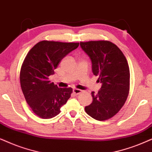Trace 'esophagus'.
I'll list each match as a JSON object with an SVG mask.
<instances>
[{
  "mask_svg": "<svg viewBox=\"0 0 152 152\" xmlns=\"http://www.w3.org/2000/svg\"><path fill=\"white\" fill-rule=\"evenodd\" d=\"M73 93H74L75 95H78V94H80V93H82V90L75 88V89L73 90Z\"/></svg>",
  "mask_w": 152,
  "mask_h": 152,
  "instance_id": "obj_1",
  "label": "esophagus"
}]
</instances>
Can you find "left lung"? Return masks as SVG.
<instances>
[{
    "label": "left lung",
    "mask_w": 152,
    "mask_h": 152,
    "mask_svg": "<svg viewBox=\"0 0 152 152\" xmlns=\"http://www.w3.org/2000/svg\"><path fill=\"white\" fill-rule=\"evenodd\" d=\"M92 61L93 74L102 83L97 94L92 92L93 102L86 112L97 121L115 116L126 102L130 90V69L122 51L111 41L100 40L80 42Z\"/></svg>",
    "instance_id": "obj_1"
}]
</instances>
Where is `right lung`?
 <instances>
[{"label":"right lung","instance_id":"add662e5","mask_svg":"<svg viewBox=\"0 0 152 152\" xmlns=\"http://www.w3.org/2000/svg\"><path fill=\"white\" fill-rule=\"evenodd\" d=\"M79 43L42 41L30 50L21 66L22 93L34 113L42 118H51L70 98L72 88H58L49 80L61 60L77 48Z\"/></svg>","mask_w":152,"mask_h":152}]
</instances>
